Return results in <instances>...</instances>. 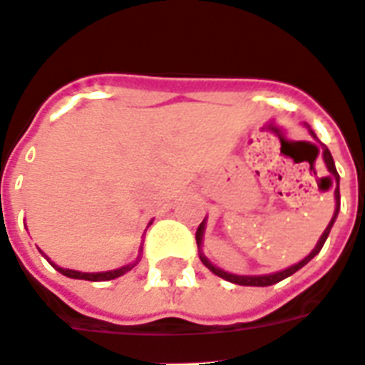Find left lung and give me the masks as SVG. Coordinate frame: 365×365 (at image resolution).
Instances as JSON below:
<instances>
[{
	"label": "left lung",
	"mask_w": 365,
	"mask_h": 365,
	"mask_svg": "<svg viewBox=\"0 0 365 365\" xmlns=\"http://www.w3.org/2000/svg\"><path fill=\"white\" fill-rule=\"evenodd\" d=\"M307 125V123H304ZM308 133L312 135V138L317 140L316 133H314L312 129H310V125H307ZM323 162H325L327 170H329V173H331L332 177H334L336 180V190H334V199H336V207H334V214H332L331 221H329V225H327V229L323 230L322 238L317 240L316 247L310 251V253L307 255V257L301 260V262L294 264V266L286 267V269H280V272H275V273H266V275H235V273H229L225 272V269H221V267L214 266L210 260H208L207 257L203 255V249H201V245H203V236H205V227H207V217H205L203 221H201V225L197 227V232H195V240H197V249H199V258H201V262L205 264V266L210 269V272L214 273V275L221 277V279L229 280V282H235V284H240V286H272V284H277V282H280V280H284L286 277L294 275L295 272H299L301 267L307 266L310 260H312L314 257H316L319 251H322L323 244L327 242V238H329V232H331L332 225H334L336 217H338V212H339V175L338 171H336V166H334V158H332L331 151L327 149V145H323Z\"/></svg>",
	"instance_id": "obj_1"
}]
</instances>
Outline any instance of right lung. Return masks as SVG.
<instances>
[{"mask_svg": "<svg viewBox=\"0 0 365 365\" xmlns=\"http://www.w3.org/2000/svg\"><path fill=\"white\" fill-rule=\"evenodd\" d=\"M149 225H151V223H149ZM40 253H42V251H40ZM140 253H142V245H140L138 258H136L135 262L127 264V266L118 267V269H110V272H98V273H85V272H76V269H66V267H61V266H57V264H55V262H51V258L46 257V255H43V253L42 255L46 258H48V262L51 264V266L55 267V269H57L58 273H62V275L70 277V279H81V280H92V282H101V280L118 279V277L125 275L127 272H130V269H133V267H135L136 264L140 262V258H142V257H140Z\"/></svg>", "mask_w": 365, "mask_h": 365, "instance_id": "add662e5", "label": "right lung"}]
</instances>
